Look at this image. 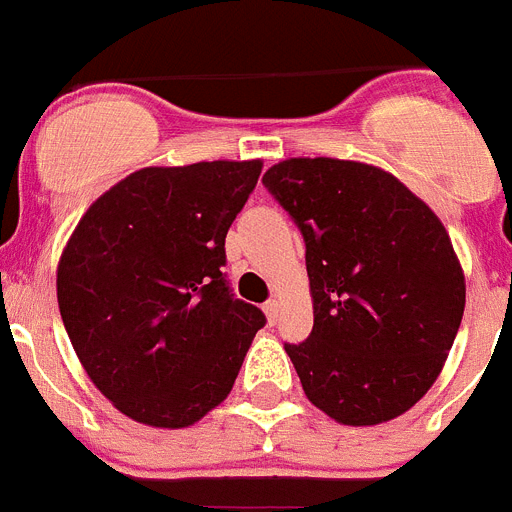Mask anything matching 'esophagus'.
<instances>
[{
	"mask_svg": "<svg viewBox=\"0 0 512 512\" xmlns=\"http://www.w3.org/2000/svg\"><path fill=\"white\" fill-rule=\"evenodd\" d=\"M264 312H266V318H269V323L274 325V323H277V318H279V302L277 300L264 302Z\"/></svg>",
	"mask_w": 512,
	"mask_h": 512,
	"instance_id": "34e87169",
	"label": "esophagus"
}]
</instances>
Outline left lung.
I'll return each instance as SVG.
<instances>
[{"instance_id": "8db88e82", "label": "left lung", "mask_w": 512, "mask_h": 512, "mask_svg": "<svg viewBox=\"0 0 512 512\" xmlns=\"http://www.w3.org/2000/svg\"><path fill=\"white\" fill-rule=\"evenodd\" d=\"M264 187L300 228L312 330L284 343L307 400L343 425L410 410L441 374L464 274L433 210L377 166L289 158Z\"/></svg>"}]
</instances>
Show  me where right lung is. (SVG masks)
Here are the masks:
<instances>
[{
  "instance_id": "right-lung-1",
  "label": "right lung",
  "mask_w": 512,
  "mask_h": 512,
  "mask_svg": "<svg viewBox=\"0 0 512 512\" xmlns=\"http://www.w3.org/2000/svg\"><path fill=\"white\" fill-rule=\"evenodd\" d=\"M261 161L151 166L104 192L58 264L76 356L120 413L187 428L228 397L264 312L225 277V235Z\"/></svg>"
}]
</instances>
